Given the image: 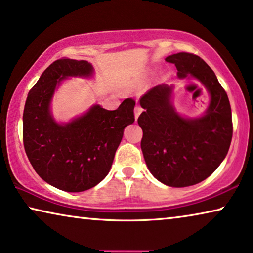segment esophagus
<instances>
[{"label": "esophagus", "mask_w": 253, "mask_h": 253, "mask_svg": "<svg viewBox=\"0 0 253 253\" xmlns=\"http://www.w3.org/2000/svg\"><path fill=\"white\" fill-rule=\"evenodd\" d=\"M134 111H135V118H138V116L141 115V112L143 111V108L141 107V105H136V107H135V109H134Z\"/></svg>", "instance_id": "34e87169"}]
</instances>
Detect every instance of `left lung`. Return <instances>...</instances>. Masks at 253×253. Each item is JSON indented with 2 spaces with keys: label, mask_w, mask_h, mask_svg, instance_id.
Listing matches in <instances>:
<instances>
[{
  "label": "left lung",
  "mask_w": 253,
  "mask_h": 253,
  "mask_svg": "<svg viewBox=\"0 0 253 253\" xmlns=\"http://www.w3.org/2000/svg\"><path fill=\"white\" fill-rule=\"evenodd\" d=\"M166 61L174 63L178 77L198 78L211 96L206 115L195 119L176 114L171 88L166 85L139 99L144 109L137 119L143 130L141 149L151 174L168 186L186 187L208 178L223 163L233 136L232 110L223 86L200 56L180 52Z\"/></svg>",
  "instance_id": "obj_1"
}]
</instances>
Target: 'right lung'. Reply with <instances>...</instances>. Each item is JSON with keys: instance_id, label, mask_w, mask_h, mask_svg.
Wrapping results in <instances>:
<instances>
[{"instance_id": "obj_1", "label": "right lung", "mask_w": 253, "mask_h": 253, "mask_svg": "<svg viewBox=\"0 0 253 253\" xmlns=\"http://www.w3.org/2000/svg\"><path fill=\"white\" fill-rule=\"evenodd\" d=\"M92 71L84 60H56L29 90L24 109L22 139L30 164L41 178L66 192L89 190L108 175L124 129L135 120V100L129 97L117 110L94 105L66 125L54 122L50 101L56 85L68 76H89Z\"/></svg>"}]
</instances>
